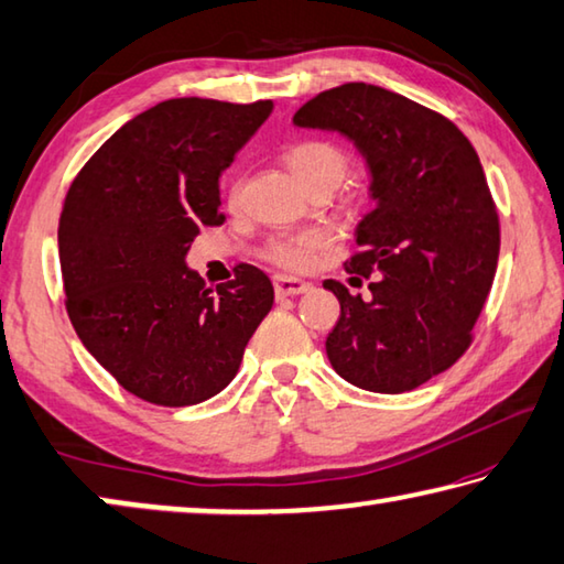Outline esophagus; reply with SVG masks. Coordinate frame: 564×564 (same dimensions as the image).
Segmentation results:
<instances>
[{
	"instance_id": "obj_1",
	"label": "esophagus",
	"mask_w": 564,
	"mask_h": 564,
	"mask_svg": "<svg viewBox=\"0 0 564 564\" xmlns=\"http://www.w3.org/2000/svg\"><path fill=\"white\" fill-rule=\"evenodd\" d=\"M273 289H275V299H289V295H301L305 291H311V283H305L301 279H291V275H275Z\"/></svg>"
}]
</instances>
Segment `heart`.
I'll return each mask as SVG.
<instances>
[{
  "label": "heart",
  "mask_w": 564,
  "mask_h": 564,
  "mask_svg": "<svg viewBox=\"0 0 564 564\" xmlns=\"http://www.w3.org/2000/svg\"><path fill=\"white\" fill-rule=\"evenodd\" d=\"M285 164L293 171V176L301 181L305 191L316 186L336 188L348 171V156L338 144L323 139H305L285 149ZM241 184L231 186V204L238 202ZM326 246V236L318 231H305L295 236H273L263 248V259L281 269L303 271L316 259V253Z\"/></svg>",
  "instance_id": "obj_1"
}]
</instances>
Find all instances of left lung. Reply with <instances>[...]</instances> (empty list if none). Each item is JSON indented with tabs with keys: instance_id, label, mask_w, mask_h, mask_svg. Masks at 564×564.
I'll use <instances>...</instances> for the list:
<instances>
[{
	"instance_id": "obj_1",
	"label": "left lung",
	"mask_w": 564,
	"mask_h": 564,
	"mask_svg": "<svg viewBox=\"0 0 564 564\" xmlns=\"http://www.w3.org/2000/svg\"><path fill=\"white\" fill-rule=\"evenodd\" d=\"M295 127L338 131L362 154L376 208L343 263L340 318L326 338L336 373L370 393H405L443 373L473 340L498 269L500 218L480 159L451 119L373 84L321 91Z\"/></svg>"
}]
</instances>
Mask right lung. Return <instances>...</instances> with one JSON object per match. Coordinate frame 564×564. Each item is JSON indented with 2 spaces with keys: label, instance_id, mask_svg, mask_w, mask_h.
I'll list each match as a JSON object with an SVG mask.
<instances>
[{
  "label": "right lung",
  "instance_id": "add662e5",
  "mask_svg": "<svg viewBox=\"0 0 564 564\" xmlns=\"http://www.w3.org/2000/svg\"><path fill=\"white\" fill-rule=\"evenodd\" d=\"M273 101L169 99L104 141L66 191L59 263L66 313L94 358L147 403L184 408L231 383L273 305L261 269L208 289L186 265L221 226L218 176Z\"/></svg>",
  "mask_w": 564,
  "mask_h": 564
}]
</instances>
